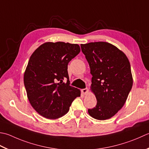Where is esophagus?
<instances>
[{"mask_svg":"<svg viewBox=\"0 0 149 149\" xmlns=\"http://www.w3.org/2000/svg\"><path fill=\"white\" fill-rule=\"evenodd\" d=\"M88 88H87L81 90V92H82V94H84V95H86L87 93H88Z\"/></svg>","mask_w":149,"mask_h":149,"instance_id":"34e87169","label":"esophagus"}]
</instances>
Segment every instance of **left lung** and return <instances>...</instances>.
Masks as SVG:
<instances>
[{
    "mask_svg": "<svg viewBox=\"0 0 149 149\" xmlns=\"http://www.w3.org/2000/svg\"><path fill=\"white\" fill-rule=\"evenodd\" d=\"M92 75L91 90L97 104L90 116L105 120L114 116L126 102L133 79L129 59L123 52L106 42L81 45Z\"/></svg>",
    "mask_w": 149,
    "mask_h": 149,
    "instance_id": "8db88e82",
    "label": "left lung"
}]
</instances>
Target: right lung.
I'll use <instances>...</instances> for the list:
<instances>
[{
    "label": "right lung",
    "mask_w": 149,
    "mask_h": 149,
    "mask_svg": "<svg viewBox=\"0 0 149 149\" xmlns=\"http://www.w3.org/2000/svg\"><path fill=\"white\" fill-rule=\"evenodd\" d=\"M81 51L77 44L45 42L30 58L24 74L28 100L40 116L57 119L68 112L80 90L70 85L68 63Z\"/></svg>",
    "instance_id": "obj_1"
}]
</instances>
